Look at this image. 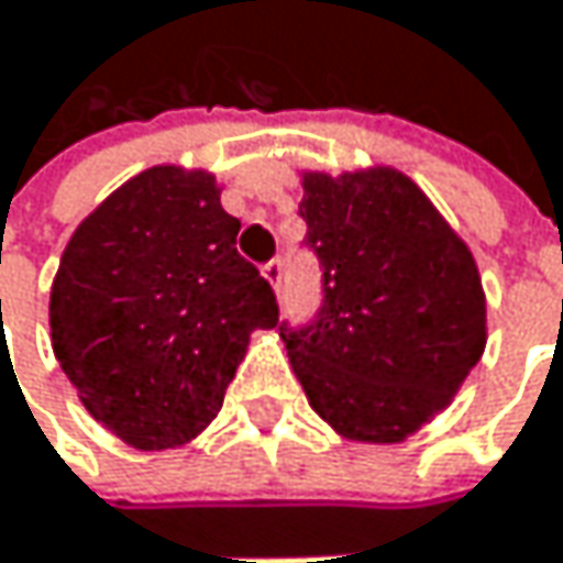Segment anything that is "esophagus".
Here are the masks:
<instances>
[{
    "label": "esophagus",
    "instance_id": "obj_1",
    "mask_svg": "<svg viewBox=\"0 0 563 563\" xmlns=\"http://www.w3.org/2000/svg\"><path fill=\"white\" fill-rule=\"evenodd\" d=\"M262 275H265V282H268L275 291H282V278H285V265H282V258H272L268 265H262Z\"/></svg>",
    "mask_w": 563,
    "mask_h": 563
}]
</instances>
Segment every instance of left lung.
<instances>
[{"label":"left lung","mask_w":563,"mask_h":563,"mask_svg":"<svg viewBox=\"0 0 563 563\" xmlns=\"http://www.w3.org/2000/svg\"><path fill=\"white\" fill-rule=\"evenodd\" d=\"M301 187L323 305L311 327L285 333L291 369L340 438L398 444L454 401L486 350L479 268L395 168L301 172Z\"/></svg>","instance_id":"8db88e82"}]
</instances>
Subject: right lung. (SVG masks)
<instances>
[{
    "instance_id": "add662e5",
    "label": "right lung",
    "mask_w": 563,
    "mask_h": 563,
    "mask_svg": "<svg viewBox=\"0 0 563 563\" xmlns=\"http://www.w3.org/2000/svg\"><path fill=\"white\" fill-rule=\"evenodd\" d=\"M203 168L129 177L74 230L51 285V346L84 408L135 451L194 441L220 411L272 285Z\"/></svg>"
}]
</instances>
